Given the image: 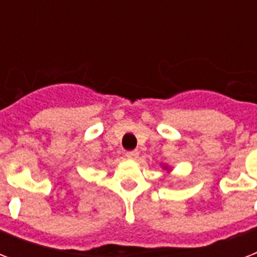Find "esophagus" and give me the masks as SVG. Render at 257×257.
Returning a JSON list of instances; mask_svg holds the SVG:
<instances>
[{
	"label": "esophagus",
	"instance_id": "34e87169",
	"mask_svg": "<svg viewBox=\"0 0 257 257\" xmlns=\"http://www.w3.org/2000/svg\"><path fill=\"white\" fill-rule=\"evenodd\" d=\"M125 156L128 157L129 160H136L137 157H139V152L137 151H129V152H126Z\"/></svg>",
	"mask_w": 257,
	"mask_h": 257
}]
</instances>
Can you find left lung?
<instances>
[{
    "label": "left lung",
    "mask_w": 257,
    "mask_h": 257,
    "mask_svg": "<svg viewBox=\"0 0 257 257\" xmlns=\"http://www.w3.org/2000/svg\"><path fill=\"white\" fill-rule=\"evenodd\" d=\"M161 168L165 169V171H167V172H171V168H169V167L167 164H161Z\"/></svg>",
    "instance_id": "1"
}]
</instances>
